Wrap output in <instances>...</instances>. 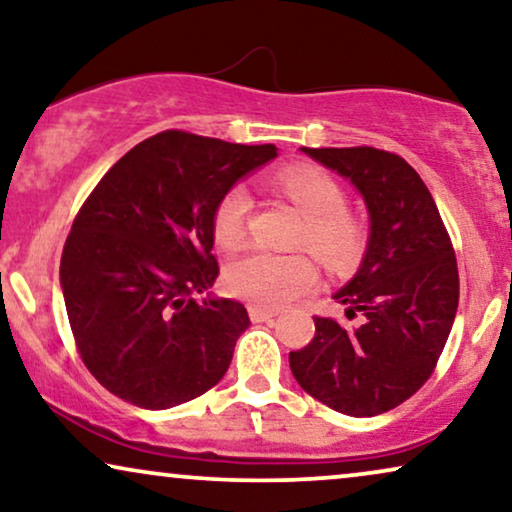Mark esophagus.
<instances>
[{"label":"esophagus","instance_id":"esophagus-1","mask_svg":"<svg viewBox=\"0 0 512 512\" xmlns=\"http://www.w3.org/2000/svg\"><path fill=\"white\" fill-rule=\"evenodd\" d=\"M249 317L251 321H270L272 317H277V310H265V307L249 305Z\"/></svg>","mask_w":512,"mask_h":512}]
</instances>
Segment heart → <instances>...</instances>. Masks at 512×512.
<instances>
[{"mask_svg":"<svg viewBox=\"0 0 512 512\" xmlns=\"http://www.w3.org/2000/svg\"><path fill=\"white\" fill-rule=\"evenodd\" d=\"M270 184L272 191L305 216L298 244H305L335 270H345L359 258L363 228L345 212L347 193L338 179L317 167H291L279 172ZM251 209L254 200L244 186H233L223 193L214 209V235L219 244L233 249L244 240ZM226 286L233 296L272 310L317 289L319 270L305 254L247 251L228 263Z\"/></svg>","mask_w":512,"mask_h":512,"instance_id":"b5f03b06","label":"heart"}]
</instances>
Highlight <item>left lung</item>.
I'll return each mask as SVG.
<instances>
[{
  "label": "left lung",
  "mask_w": 512,
  "mask_h": 512,
  "mask_svg": "<svg viewBox=\"0 0 512 512\" xmlns=\"http://www.w3.org/2000/svg\"><path fill=\"white\" fill-rule=\"evenodd\" d=\"M303 151L359 188L370 242L361 270L333 296L356 326L314 317L310 345L289 354L291 373L328 408L382 415L436 370L459 305L457 256L433 195L401 156L375 146Z\"/></svg>",
  "instance_id": "left-lung-1"
}]
</instances>
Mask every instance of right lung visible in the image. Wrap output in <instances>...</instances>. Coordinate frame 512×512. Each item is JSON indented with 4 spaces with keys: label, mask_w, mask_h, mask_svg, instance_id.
Returning <instances> with one entry per match:
<instances>
[{
    "label": "right lung",
    "mask_w": 512,
    "mask_h": 512,
    "mask_svg": "<svg viewBox=\"0 0 512 512\" xmlns=\"http://www.w3.org/2000/svg\"><path fill=\"white\" fill-rule=\"evenodd\" d=\"M277 156L184 130L130 149L83 202L60 258L76 352L137 408L165 410L219 384L249 314L202 300L219 275L214 209L237 179Z\"/></svg>",
    "instance_id": "obj_1"
}]
</instances>
